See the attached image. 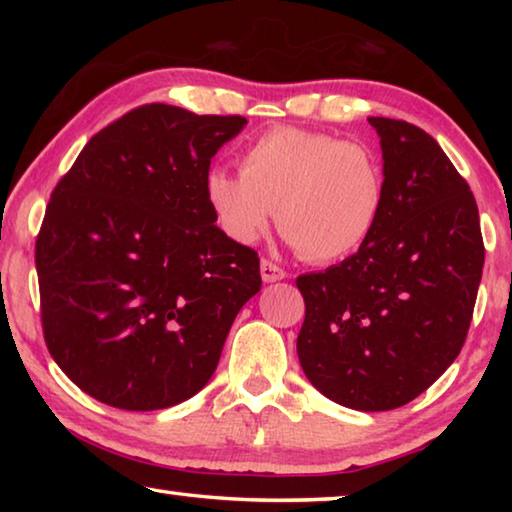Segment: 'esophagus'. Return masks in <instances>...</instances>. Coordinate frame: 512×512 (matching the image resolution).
Masks as SVG:
<instances>
[{
    "instance_id": "34e87169",
    "label": "esophagus",
    "mask_w": 512,
    "mask_h": 512,
    "mask_svg": "<svg viewBox=\"0 0 512 512\" xmlns=\"http://www.w3.org/2000/svg\"><path fill=\"white\" fill-rule=\"evenodd\" d=\"M259 273H262L264 282H277V280H284V277H287L284 268H280L273 262H268V259H262V264H259Z\"/></svg>"
}]
</instances>
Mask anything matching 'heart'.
<instances>
[{"label":"heart","instance_id":"1","mask_svg":"<svg viewBox=\"0 0 512 512\" xmlns=\"http://www.w3.org/2000/svg\"><path fill=\"white\" fill-rule=\"evenodd\" d=\"M205 201L219 228L241 246L271 223L309 262L329 264L366 244L384 210V171L375 151L327 133L277 126L241 153V171L205 176Z\"/></svg>","mask_w":512,"mask_h":512}]
</instances>
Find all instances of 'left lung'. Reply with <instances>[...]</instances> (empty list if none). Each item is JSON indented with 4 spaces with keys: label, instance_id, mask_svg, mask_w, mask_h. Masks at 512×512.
<instances>
[{
    "label": "left lung",
    "instance_id": "8db88e82",
    "mask_svg": "<svg viewBox=\"0 0 512 512\" xmlns=\"http://www.w3.org/2000/svg\"><path fill=\"white\" fill-rule=\"evenodd\" d=\"M384 160V210L357 253L300 275L307 379L357 411L404 406L452 366L483 271L479 210L422 128L368 117Z\"/></svg>",
    "mask_w": 512,
    "mask_h": 512
}]
</instances>
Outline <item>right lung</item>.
Instances as JSON below:
<instances>
[{
    "mask_svg": "<svg viewBox=\"0 0 512 512\" xmlns=\"http://www.w3.org/2000/svg\"><path fill=\"white\" fill-rule=\"evenodd\" d=\"M244 117L151 103L85 144L36 241L42 327L76 386L115 409L158 411L210 381L259 257L205 201V176Z\"/></svg>",
    "mask_w": 512,
    "mask_h": 512,
    "instance_id": "right-lung-1",
    "label": "right lung"
}]
</instances>
